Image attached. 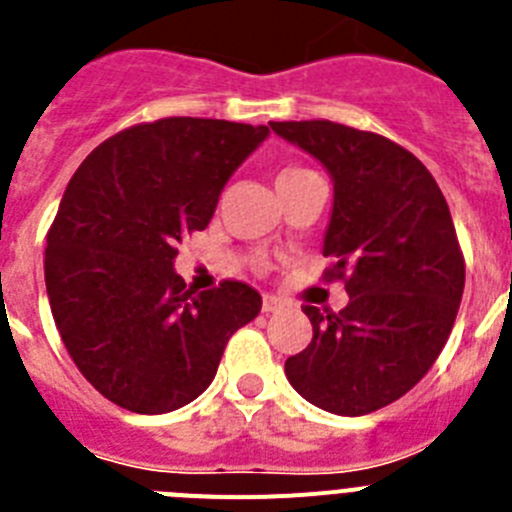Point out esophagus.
<instances>
[{
  "mask_svg": "<svg viewBox=\"0 0 512 512\" xmlns=\"http://www.w3.org/2000/svg\"><path fill=\"white\" fill-rule=\"evenodd\" d=\"M279 307H282V302H279L277 297L264 295V300H261V310H264V312H277Z\"/></svg>",
  "mask_w": 512,
  "mask_h": 512,
  "instance_id": "34e87169",
  "label": "esophagus"
}]
</instances>
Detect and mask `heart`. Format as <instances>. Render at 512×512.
I'll use <instances>...</instances> for the list:
<instances>
[{
	"instance_id": "obj_1",
	"label": "heart",
	"mask_w": 512,
	"mask_h": 512,
	"mask_svg": "<svg viewBox=\"0 0 512 512\" xmlns=\"http://www.w3.org/2000/svg\"><path fill=\"white\" fill-rule=\"evenodd\" d=\"M310 171L307 169H300V166H289V169H282L277 176V184H287V182H295V179H300V176H307Z\"/></svg>"
}]
</instances>
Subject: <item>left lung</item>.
Listing matches in <instances>:
<instances>
[{"label": "left lung", "instance_id": "left-lung-1", "mask_svg": "<svg viewBox=\"0 0 512 512\" xmlns=\"http://www.w3.org/2000/svg\"><path fill=\"white\" fill-rule=\"evenodd\" d=\"M333 176L323 279L348 305H305L312 341L284 364L289 384L336 415L400 400L449 341L464 292V253L431 171L395 140L330 120L271 122Z\"/></svg>", "mask_w": 512, "mask_h": 512}]
</instances>
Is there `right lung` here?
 <instances>
[{"mask_svg":"<svg viewBox=\"0 0 512 512\" xmlns=\"http://www.w3.org/2000/svg\"><path fill=\"white\" fill-rule=\"evenodd\" d=\"M266 135L207 117L140 122L71 176L48 230L45 289L79 372L120 408L161 415L200 397L230 336L259 315L246 282L192 292L174 259Z\"/></svg>","mask_w":512,"mask_h":512,"instance_id":"right-lung-1","label":"right lung"}]
</instances>
